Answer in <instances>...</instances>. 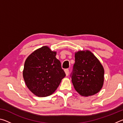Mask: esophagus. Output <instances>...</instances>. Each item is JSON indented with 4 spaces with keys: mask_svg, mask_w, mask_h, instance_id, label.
Instances as JSON below:
<instances>
[{
    "mask_svg": "<svg viewBox=\"0 0 123 123\" xmlns=\"http://www.w3.org/2000/svg\"><path fill=\"white\" fill-rule=\"evenodd\" d=\"M64 72H65L66 76H68V75H69V70H68V69H66L64 70Z\"/></svg>",
    "mask_w": 123,
    "mask_h": 123,
    "instance_id": "esophagus-1",
    "label": "esophagus"
}]
</instances>
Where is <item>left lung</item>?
Returning <instances> with one entry per match:
<instances>
[{"label": "left lung", "mask_w": 123, "mask_h": 123, "mask_svg": "<svg viewBox=\"0 0 123 123\" xmlns=\"http://www.w3.org/2000/svg\"><path fill=\"white\" fill-rule=\"evenodd\" d=\"M75 89L84 97L101 90L104 81V69L99 60L89 50L75 53V63L71 75Z\"/></svg>", "instance_id": "1"}]
</instances>
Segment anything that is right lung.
Here are the masks:
<instances>
[{
    "label": "right lung",
    "mask_w": 123,
    "mask_h": 123,
    "mask_svg": "<svg viewBox=\"0 0 123 123\" xmlns=\"http://www.w3.org/2000/svg\"><path fill=\"white\" fill-rule=\"evenodd\" d=\"M56 52L48 46L35 50L25 61L23 76L26 86L39 97L51 95L66 76Z\"/></svg>",
    "instance_id": "1"
}]
</instances>
